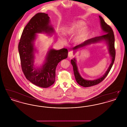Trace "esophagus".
I'll return each mask as SVG.
<instances>
[{
    "mask_svg": "<svg viewBox=\"0 0 127 127\" xmlns=\"http://www.w3.org/2000/svg\"><path fill=\"white\" fill-rule=\"evenodd\" d=\"M74 54H73V52L72 51H70L69 53H68V57L70 59H71L73 58L74 57Z\"/></svg>",
    "mask_w": 127,
    "mask_h": 127,
    "instance_id": "34e87169",
    "label": "esophagus"
}]
</instances>
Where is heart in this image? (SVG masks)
Segmentation results:
<instances>
[{
	"instance_id": "b5f03b06",
	"label": "heart",
	"mask_w": 127,
	"mask_h": 127,
	"mask_svg": "<svg viewBox=\"0 0 127 127\" xmlns=\"http://www.w3.org/2000/svg\"><path fill=\"white\" fill-rule=\"evenodd\" d=\"M85 26L84 21H76L63 29V34L69 36L75 34L73 37V42L75 44H79L84 42L89 35V30L88 28H86ZM62 36L61 35L60 37Z\"/></svg>"
}]
</instances>
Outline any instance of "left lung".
<instances>
[{
  "mask_svg": "<svg viewBox=\"0 0 127 127\" xmlns=\"http://www.w3.org/2000/svg\"><path fill=\"white\" fill-rule=\"evenodd\" d=\"M99 18L100 19V24L101 30L105 34L100 36H96L95 37L89 39L84 42L75 47L73 48V50H74V53H75L79 49L84 48L86 47L91 44L104 42L106 43L107 45L109 54L111 57V61L108 69L102 77L99 78L98 79L94 80H87L83 78L79 74L76 63V59L74 58L73 60H71V63L72 65L74 74L76 80L79 85L84 87H89L96 85L101 82L109 74L115 61L116 54L114 47L115 37L113 31L111 28L105 22L104 20L101 16H99Z\"/></svg>",
  "mask_w": 127,
  "mask_h": 127,
  "instance_id": "obj_1",
  "label": "left lung"
}]
</instances>
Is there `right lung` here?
Returning a JSON list of instances; mask_svg holds the SVG:
<instances>
[{
  "label": "right lung",
  "instance_id": "obj_1",
  "mask_svg": "<svg viewBox=\"0 0 127 127\" xmlns=\"http://www.w3.org/2000/svg\"><path fill=\"white\" fill-rule=\"evenodd\" d=\"M50 23L48 14H36L25 27L18 44L21 67L26 78L33 84L44 88L54 83L56 67L60 61L67 58L68 55L66 48H49L42 65L39 67L35 66L36 34L43 33L52 36L54 29Z\"/></svg>",
  "mask_w": 127,
  "mask_h": 127
}]
</instances>
